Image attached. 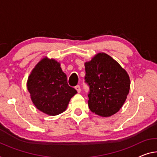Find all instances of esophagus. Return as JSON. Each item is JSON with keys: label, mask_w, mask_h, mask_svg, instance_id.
I'll return each mask as SVG.
<instances>
[{"label": "esophagus", "mask_w": 157, "mask_h": 157, "mask_svg": "<svg viewBox=\"0 0 157 157\" xmlns=\"http://www.w3.org/2000/svg\"><path fill=\"white\" fill-rule=\"evenodd\" d=\"M75 89L77 90V92H78V93L81 92V87H80V86L77 85L76 86H75Z\"/></svg>", "instance_id": "1"}]
</instances>
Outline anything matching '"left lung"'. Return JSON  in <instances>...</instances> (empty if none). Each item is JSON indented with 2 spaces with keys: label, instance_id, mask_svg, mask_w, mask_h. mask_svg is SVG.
Masks as SVG:
<instances>
[{
  "label": "left lung",
  "instance_id": "obj_1",
  "mask_svg": "<svg viewBox=\"0 0 157 157\" xmlns=\"http://www.w3.org/2000/svg\"><path fill=\"white\" fill-rule=\"evenodd\" d=\"M85 80L90 87L89 109L102 117L115 114L129 93L131 81L127 71L105 52L85 62Z\"/></svg>",
  "mask_w": 157,
  "mask_h": 157
}]
</instances>
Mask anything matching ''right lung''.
I'll return each mask as SVG.
<instances>
[{"instance_id": "right-lung-1", "label": "right lung", "mask_w": 157, "mask_h": 157, "mask_svg": "<svg viewBox=\"0 0 157 157\" xmlns=\"http://www.w3.org/2000/svg\"><path fill=\"white\" fill-rule=\"evenodd\" d=\"M33 105L40 112L50 116L61 114L77 93L67 83V75L60 63L45 57L32 69L26 82Z\"/></svg>"}]
</instances>
